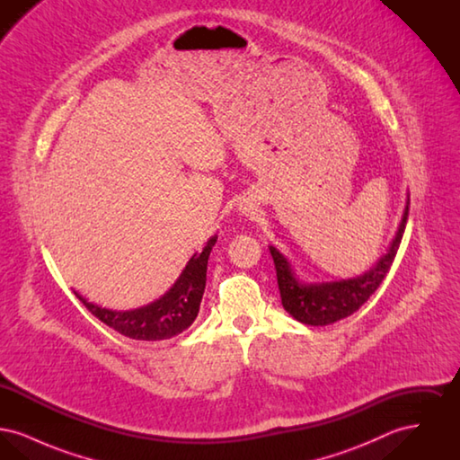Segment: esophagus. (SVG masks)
<instances>
[{
  "label": "esophagus",
  "mask_w": 460,
  "mask_h": 460,
  "mask_svg": "<svg viewBox=\"0 0 460 460\" xmlns=\"http://www.w3.org/2000/svg\"><path fill=\"white\" fill-rule=\"evenodd\" d=\"M238 210H240V216H243V217H252V216L257 214V207H255V203L250 201V199H243Z\"/></svg>",
  "instance_id": "34e87169"
}]
</instances>
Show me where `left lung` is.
<instances>
[{
	"label": "left lung",
	"mask_w": 460,
	"mask_h": 460,
	"mask_svg": "<svg viewBox=\"0 0 460 460\" xmlns=\"http://www.w3.org/2000/svg\"><path fill=\"white\" fill-rule=\"evenodd\" d=\"M409 203L411 199L407 193L403 216L386 253H383L372 267L355 278L332 281H305L304 278H300V274H296L293 263L285 253H281L274 244H269V252L276 265L281 304L286 312L302 324L328 326L340 319L349 317L364 305L383 283L394 263L409 217Z\"/></svg>",
	"instance_id": "obj_1"
}]
</instances>
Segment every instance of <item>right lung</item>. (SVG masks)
Returning <instances> with one entry per match:
<instances>
[{"label": "right lung", "mask_w": 460, "mask_h": 460, "mask_svg": "<svg viewBox=\"0 0 460 460\" xmlns=\"http://www.w3.org/2000/svg\"><path fill=\"white\" fill-rule=\"evenodd\" d=\"M216 241L217 234L205 243L199 253H195L190 259L171 289L148 305L131 310H113L89 302L86 296H83L75 289L74 295L94 317L131 340H169L190 328L197 319L207 281V263Z\"/></svg>", "instance_id": "obj_1"}]
</instances>
